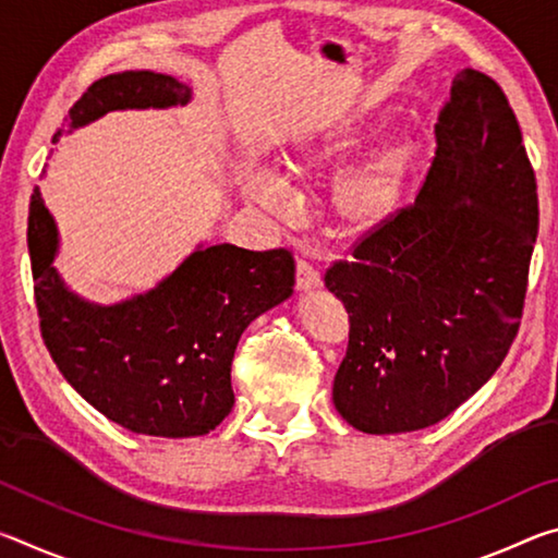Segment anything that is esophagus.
Instances as JSON below:
<instances>
[{
	"mask_svg": "<svg viewBox=\"0 0 558 558\" xmlns=\"http://www.w3.org/2000/svg\"><path fill=\"white\" fill-rule=\"evenodd\" d=\"M323 286V276H319V268L313 260L300 258L298 260V288L300 290H315Z\"/></svg>",
	"mask_w": 558,
	"mask_h": 558,
	"instance_id": "34e87169",
	"label": "esophagus"
}]
</instances>
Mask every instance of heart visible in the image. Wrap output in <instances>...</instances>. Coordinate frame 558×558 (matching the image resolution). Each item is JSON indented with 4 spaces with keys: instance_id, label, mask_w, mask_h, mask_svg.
I'll return each mask as SVG.
<instances>
[{
    "instance_id": "1",
    "label": "heart",
    "mask_w": 558,
    "mask_h": 558,
    "mask_svg": "<svg viewBox=\"0 0 558 558\" xmlns=\"http://www.w3.org/2000/svg\"><path fill=\"white\" fill-rule=\"evenodd\" d=\"M349 143L347 132L339 137L327 140V143L310 149L307 159H325L335 155ZM403 169V157L396 149L376 155L364 167L347 179L342 204L344 211L359 221H376L391 211L396 192H399V179ZM245 194L251 202H256L263 209L272 214H290L295 211V192L280 174L270 169H256L245 177Z\"/></svg>"
}]
</instances>
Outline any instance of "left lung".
I'll use <instances>...</instances> for the list:
<instances>
[{"instance_id": "obj_1", "label": "left lung", "mask_w": 558, "mask_h": 558, "mask_svg": "<svg viewBox=\"0 0 558 558\" xmlns=\"http://www.w3.org/2000/svg\"><path fill=\"white\" fill-rule=\"evenodd\" d=\"M536 231V177L507 96L460 71L415 202L325 272L349 313L332 389L349 426L428 428L497 372L522 325Z\"/></svg>"}]
</instances>
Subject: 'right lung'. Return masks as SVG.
<instances>
[{"label":"right lung","mask_w":558,"mask_h":558,"mask_svg":"<svg viewBox=\"0 0 558 558\" xmlns=\"http://www.w3.org/2000/svg\"><path fill=\"white\" fill-rule=\"evenodd\" d=\"M192 90L153 71L112 73L73 102L69 128L110 110L184 106ZM59 130L53 143H59ZM44 344L93 409L140 436L192 438L231 413V362L253 319L292 295L288 248L221 243L194 251L155 290L120 305H90L53 270L59 233L34 189L26 229Z\"/></svg>","instance_id":"obj_1"}]
</instances>
